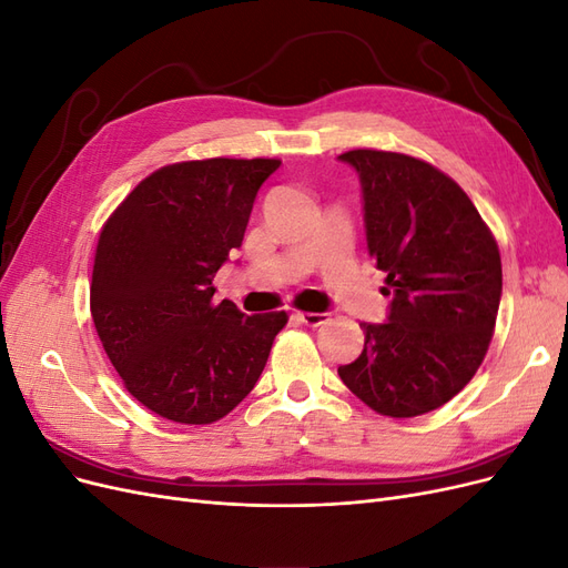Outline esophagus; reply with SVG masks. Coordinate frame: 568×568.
<instances>
[{"label": "esophagus", "mask_w": 568, "mask_h": 568, "mask_svg": "<svg viewBox=\"0 0 568 568\" xmlns=\"http://www.w3.org/2000/svg\"><path fill=\"white\" fill-rule=\"evenodd\" d=\"M326 317H329L326 313H296V320L307 326H320L326 322Z\"/></svg>", "instance_id": "obj_1"}]
</instances>
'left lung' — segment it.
<instances>
[{"mask_svg": "<svg viewBox=\"0 0 568 568\" xmlns=\"http://www.w3.org/2000/svg\"><path fill=\"white\" fill-rule=\"evenodd\" d=\"M363 184L369 255L393 296L386 324L363 322L365 348L341 382L395 419L438 409L484 363L503 296L500 248L464 189L395 151L338 156Z\"/></svg>", "mask_w": 568, "mask_h": 568, "instance_id": "1", "label": "left lung"}]
</instances>
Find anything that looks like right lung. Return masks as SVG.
<instances>
[{"label": "right lung", "instance_id": "right-lung-1", "mask_svg": "<svg viewBox=\"0 0 568 568\" xmlns=\"http://www.w3.org/2000/svg\"><path fill=\"white\" fill-rule=\"evenodd\" d=\"M277 159L165 165L136 184L101 227L90 307L125 388L178 424H213L261 379L286 313L215 303L213 277L244 242Z\"/></svg>", "mask_w": 568, "mask_h": 568}]
</instances>
